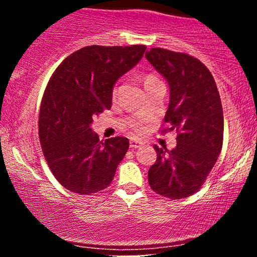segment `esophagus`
<instances>
[{"mask_svg": "<svg viewBox=\"0 0 257 257\" xmlns=\"http://www.w3.org/2000/svg\"><path fill=\"white\" fill-rule=\"evenodd\" d=\"M129 145H131L132 149H139V147L144 145V143L140 140H135V139H133V140H131V143H129Z\"/></svg>", "mask_w": 257, "mask_h": 257, "instance_id": "obj_1", "label": "esophagus"}]
</instances>
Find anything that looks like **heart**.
Masks as SVG:
<instances>
[{
  "label": "heart",
  "mask_w": 257,
  "mask_h": 257,
  "mask_svg": "<svg viewBox=\"0 0 257 257\" xmlns=\"http://www.w3.org/2000/svg\"><path fill=\"white\" fill-rule=\"evenodd\" d=\"M153 79H156L155 76H152V75L146 76V77H145V83H147V82H151V81H153ZM133 126H134V129L137 132H143L144 131V126L141 125V124H139V123H138V124H134Z\"/></svg>",
  "instance_id": "b5f03b06"
}]
</instances>
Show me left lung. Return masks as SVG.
<instances>
[{
  "label": "left lung",
  "instance_id": "1",
  "mask_svg": "<svg viewBox=\"0 0 257 257\" xmlns=\"http://www.w3.org/2000/svg\"><path fill=\"white\" fill-rule=\"evenodd\" d=\"M145 57L169 84L164 122L167 131L179 133L172 151L153 146L157 161L149 170V184L163 197L186 198L202 187L222 149L219 90L208 67L191 55L152 48Z\"/></svg>",
  "mask_w": 257,
  "mask_h": 257
}]
</instances>
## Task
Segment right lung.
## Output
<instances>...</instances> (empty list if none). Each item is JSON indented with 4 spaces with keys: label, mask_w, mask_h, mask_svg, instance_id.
<instances>
[{
    "label": "right lung",
    "mask_w": 257,
    "mask_h": 257,
    "mask_svg": "<svg viewBox=\"0 0 257 257\" xmlns=\"http://www.w3.org/2000/svg\"><path fill=\"white\" fill-rule=\"evenodd\" d=\"M146 46H88L57 67L44 90L38 135L59 184L90 194L111 184L129 147L126 138L105 143L91 131L93 117L111 108L113 85L143 58Z\"/></svg>",
    "instance_id": "obj_1"
}]
</instances>
